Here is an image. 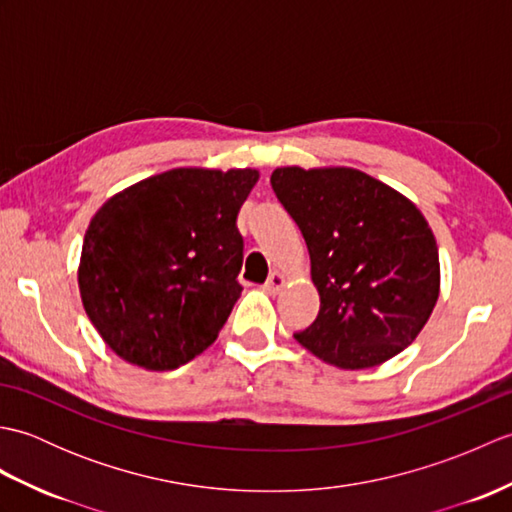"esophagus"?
<instances>
[{
    "label": "esophagus",
    "mask_w": 512,
    "mask_h": 512,
    "mask_svg": "<svg viewBox=\"0 0 512 512\" xmlns=\"http://www.w3.org/2000/svg\"><path fill=\"white\" fill-rule=\"evenodd\" d=\"M286 284V277L279 273V270H273V273L268 275V279H266V284H264V290L266 292H279L281 290V286Z\"/></svg>",
    "instance_id": "esophagus-1"
}]
</instances>
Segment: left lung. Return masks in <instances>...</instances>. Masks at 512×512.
<instances>
[{"label": "left lung", "mask_w": 512, "mask_h": 512, "mask_svg": "<svg viewBox=\"0 0 512 512\" xmlns=\"http://www.w3.org/2000/svg\"><path fill=\"white\" fill-rule=\"evenodd\" d=\"M270 184L306 239L317 319L295 339L325 363L365 369L400 354L440 292L436 237L405 195L356 169H275Z\"/></svg>", "instance_id": "1"}]
</instances>
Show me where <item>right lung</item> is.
Listing matches in <instances>:
<instances>
[{"label": "right lung", "mask_w": 512, "mask_h": 512, "mask_svg": "<svg viewBox=\"0 0 512 512\" xmlns=\"http://www.w3.org/2000/svg\"><path fill=\"white\" fill-rule=\"evenodd\" d=\"M255 169H171L107 200L83 239V308L112 350L176 369L209 347L242 295L237 213Z\"/></svg>", "instance_id": "add662e5"}]
</instances>
